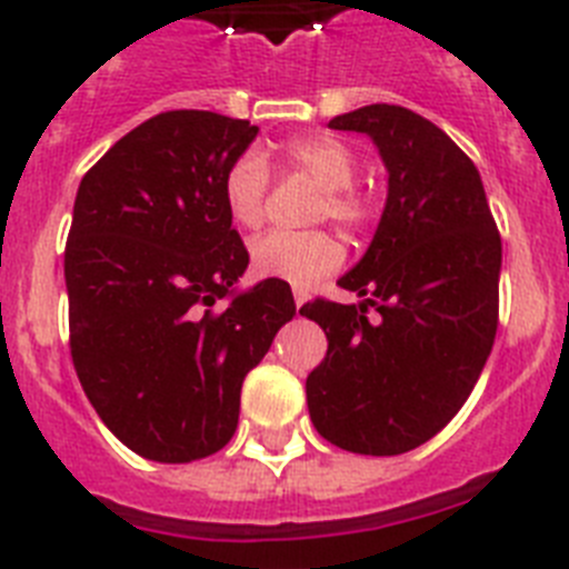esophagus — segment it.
<instances>
[{
  "instance_id": "esophagus-1",
  "label": "esophagus",
  "mask_w": 569,
  "mask_h": 569,
  "mask_svg": "<svg viewBox=\"0 0 569 569\" xmlns=\"http://www.w3.org/2000/svg\"><path fill=\"white\" fill-rule=\"evenodd\" d=\"M293 299H296V308H301V305L310 299V293L305 288H293Z\"/></svg>"
}]
</instances>
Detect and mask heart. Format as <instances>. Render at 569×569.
Wrapping results in <instances>:
<instances>
[{"mask_svg": "<svg viewBox=\"0 0 569 569\" xmlns=\"http://www.w3.org/2000/svg\"><path fill=\"white\" fill-rule=\"evenodd\" d=\"M288 159L313 179L325 199L319 204V219L347 230L365 228L370 219L367 196L353 190L356 153L333 136H301L288 144ZM270 170L259 150H244L224 173L222 199L230 219L241 228H259L264 222ZM345 259L339 241L325 230L288 233L270 230L250 244V264L261 279H279L290 284H310L321 276L333 273Z\"/></svg>", "mask_w": 569, "mask_h": 569, "instance_id": "obj_1", "label": "heart"}]
</instances>
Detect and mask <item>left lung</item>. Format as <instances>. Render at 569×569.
<instances>
[{
	"label": "left lung",
	"mask_w": 569,
	"mask_h": 569,
	"mask_svg": "<svg viewBox=\"0 0 569 569\" xmlns=\"http://www.w3.org/2000/svg\"><path fill=\"white\" fill-rule=\"evenodd\" d=\"M328 128L373 139L387 202L370 248L339 279L359 305L299 310L325 330L308 376L310 421L330 445L399 456L433 439L472 393L499 325L501 236L465 150L399 104H367ZM379 317L366 319V308Z\"/></svg>",
	"instance_id": "8db88e82"
}]
</instances>
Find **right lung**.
<instances>
[{
  "label": "right lung",
  "instance_id": "obj_1",
  "mask_svg": "<svg viewBox=\"0 0 569 569\" xmlns=\"http://www.w3.org/2000/svg\"><path fill=\"white\" fill-rule=\"evenodd\" d=\"M256 133L244 119L168 110L79 184L64 248L70 356L99 419L150 461L222 450L241 381L296 316L288 281L236 288L250 256L222 182Z\"/></svg>",
  "mask_w": 569,
  "mask_h": 569
}]
</instances>
